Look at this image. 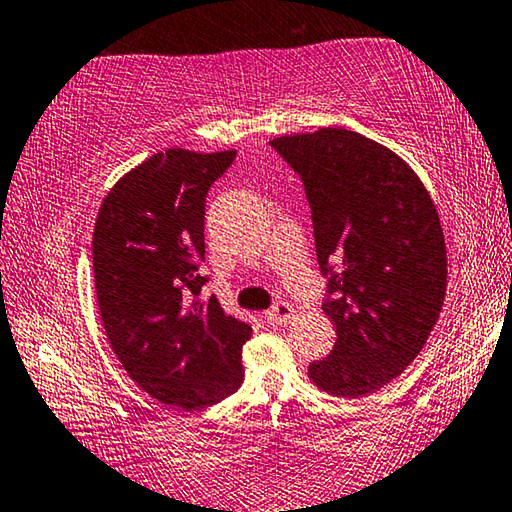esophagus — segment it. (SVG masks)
Here are the masks:
<instances>
[{
	"instance_id": "34e87169",
	"label": "esophagus",
	"mask_w": 512,
	"mask_h": 512,
	"mask_svg": "<svg viewBox=\"0 0 512 512\" xmlns=\"http://www.w3.org/2000/svg\"><path fill=\"white\" fill-rule=\"evenodd\" d=\"M293 318H295V309L288 302H277L272 309L265 311V320L270 322V325H286V322H290Z\"/></svg>"
}]
</instances>
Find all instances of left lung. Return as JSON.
<instances>
[{
    "instance_id": "left-lung-1",
    "label": "left lung",
    "mask_w": 512,
    "mask_h": 512,
    "mask_svg": "<svg viewBox=\"0 0 512 512\" xmlns=\"http://www.w3.org/2000/svg\"><path fill=\"white\" fill-rule=\"evenodd\" d=\"M300 176L336 327L309 377L336 396H366L412 364L446 295V245L426 187L396 153L350 130L272 139Z\"/></svg>"
}]
</instances>
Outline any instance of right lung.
<instances>
[{
	"mask_svg": "<svg viewBox=\"0 0 512 512\" xmlns=\"http://www.w3.org/2000/svg\"><path fill=\"white\" fill-rule=\"evenodd\" d=\"M235 155L169 148L148 157L105 196L93 231L96 295L112 350L141 389L185 412L240 387L251 336L215 295L201 300L206 196Z\"/></svg>",
	"mask_w": 512,
	"mask_h": 512,
	"instance_id": "obj_1",
	"label": "right lung"
}]
</instances>
